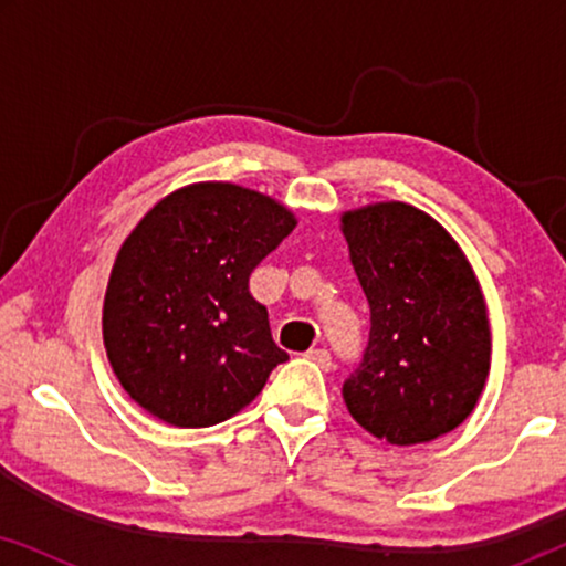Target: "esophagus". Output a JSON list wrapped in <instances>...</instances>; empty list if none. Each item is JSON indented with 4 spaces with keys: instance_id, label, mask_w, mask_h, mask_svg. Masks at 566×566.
<instances>
[{
    "instance_id": "esophagus-1",
    "label": "esophagus",
    "mask_w": 566,
    "mask_h": 566,
    "mask_svg": "<svg viewBox=\"0 0 566 566\" xmlns=\"http://www.w3.org/2000/svg\"><path fill=\"white\" fill-rule=\"evenodd\" d=\"M306 358H308V360H314L316 366H319L322 370H329L332 366H335V363H332V355H329V350H324V347H314V350H308V353H306Z\"/></svg>"
}]
</instances>
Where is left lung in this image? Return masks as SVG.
Instances as JSON below:
<instances>
[{"instance_id": "1", "label": "left lung", "mask_w": 566, "mask_h": 566, "mask_svg": "<svg viewBox=\"0 0 566 566\" xmlns=\"http://www.w3.org/2000/svg\"><path fill=\"white\" fill-rule=\"evenodd\" d=\"M370 306L363 360L343 384L353 420L391 446L428 443L467 420L490 374L482 289L453 237L407 203L343 216Z\"/></svg>"}]
</instances>
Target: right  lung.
<instances>
[{"label": "right lung", "instance_id": "1", "mask_svg": "<svg viewBox=\"0 0 566 566\" xmlns=\"http://www.w3.org/2000/svg\"><path fill=\"white\" fill-rule=\"evenodd\" d=\"M296 227L291 211L231 182L159 200L115 258L103 308L107 360L128 397L175 428L237 415L289 360L252 270Z\"/></svg>", "mask_w": 566, "mask_h": 566}]
</instances>
